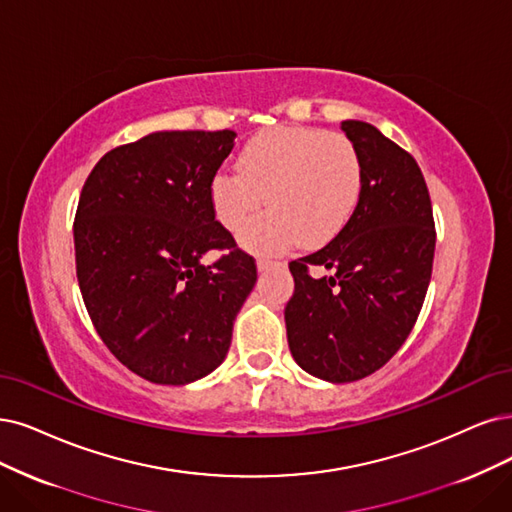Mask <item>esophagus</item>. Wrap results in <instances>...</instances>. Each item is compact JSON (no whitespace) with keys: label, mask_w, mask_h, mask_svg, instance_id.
Listing matches in <instances>:
<instances>
[{"label":"esophagus","mask_w":512,"mask_h":512,"mask_svg":"<svg viewBox=\"0 0 512 512\" xmlns=\"http://www.w3.org/2000/svg\"><path fill=\"white\" fill-rule=\"evenodd\" d=\"M274 266H280V261H274V259H268V257L257 259V270H259V272H268V270L274 268Z\"/></svg>","instance_id":"1"}]
</instances>
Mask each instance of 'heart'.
I'll use <instances>...</instances> for the list:
<instances>
[{
  "mask_svg": "<svg viewBox=\"0 0 512 512\" xmlns=\"http://www.w3.org/2000/svg\"><path fill=\"white\" fill-rule=\"evenodd\" d=\"M240 170L211 179V204L236 232L267 194L268 212L244 224L240 242L253 253H278L299 238L318 244L342 230L363 189V160L342 132L314 126L261 130L242 147Z\"/></svg>",
  "mask_w": 512,
  "mask_h": 512,
  "instance_id": "1",
  "label": "heart"
}]
</instances>
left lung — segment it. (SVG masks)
<instances>
[{
    "mask_svg": "<svg viewBox=\"0 0 512 512\" xmlns=\"http://www.w3.org/2000/svg\"><path fill=\"white\" fill-rule=\"evenodd\" d=\"M363 160L361 198L323 249L295 259L285 308L295 363L318 380L356 382L384 367L422 310L434 259L432 204L418 162L361 120L342 122ZM330 274L316 277L314 271Z\"/></svg>",
    "mask_w": 512,
    "mask_h": 512,
    "instance_id": "left-lung-1",
    "label": "left lung"
}]
</instances>
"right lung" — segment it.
<instances>
[{
    "label": "right lung",
    "mask_w": 512,
    "mask_h": 512,
    "mask_svg": "<svg viewBox=\"0 0 512 512\" xmlns=\"http://www.w3.org/2000/svg\"><path fill=\"white\" fill-rule=\"evenodd\" d=\"M234 130H162L92 168L73 221L75 272L94 329L143 380L183 386L215 371L257 266L215 219L211 179ZM208 250L226 253L211 267Z\"/></svg>",
    "instance_id": "1"
}]
</instances>
